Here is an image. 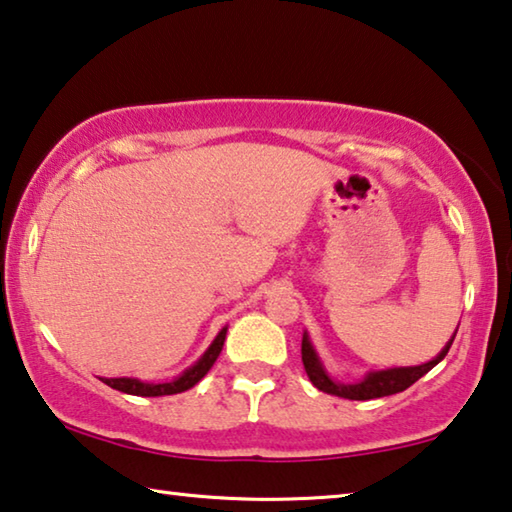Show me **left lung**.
I'll list each match as a JSON object with an SVG mask.
<instances>
[{
	"instance_id": "obj_1",
	"label": "left lung",
	"mask_w": 512,
	"mask_h": 512,
	"mask_svg": "<svg viewBox=\"0 0 512 512\" xmlns=\"http://www.w3.org/2000/svg\"><path fill=\"white\" fill-rule=\"evenodd\" d=\"M454 338H456V333H454ZM454 338H451L449 345L442 349L433 360H429V363L417 365V367H397V370L372 372V374H367L363 381L354 383V385L335 383L324 374L320 360H317L315 351H313L311 342H308L306 335H304V340H301V360H304V370L308 374V379H311V383L315 385L317 390L329 392V395H335V397L367 401V399L397 395V392H404L406 388H410V385H413L415 381H420L426 372L433 370V367L447 356V351L451 347V342H454Z\"/></svg>"
}]
</instances>
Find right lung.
<instances>
[{"mask_svg": "<svg viewBox=\"0 0 512 512\" xmlns=\"http://www.w3.org/2000/svg\"><path fill=\"white\" fill-rule=\"evenodd\" d=\"M224 338H226V329L217 333V338L213 340V345L208 347L206 354L201 356L197 363L190 367V370L183 372L179 379L172 383H142L138 379H102V381L106 385H111L113 390L127 392V395H136V397H163V395H177V392H186L192 388V385L204 379L206 372L211 370L217 356H220Z\"/></svg>", "mask_w": 512, "mask_h": 512, "instance_id": "right-lung-1", "label": "right lung"}]
</instances>
